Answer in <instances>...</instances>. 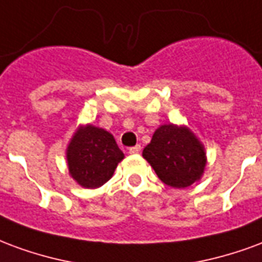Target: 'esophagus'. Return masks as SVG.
Here are the masks:
<instances>
[{"instance_id": "obj_1", "label": "esophagus", "mask_w": 262, "mask_h": 262, "mask_svg": "<svg viewBox=\"0 0 262 262\" xmlns=\"http://www.w3.org/2000/svg\"><path fill=\"white\" fill-rule=\"evenodd\" d=\"M141 149H142V148H141V145H135V146H133V148H129L128 152L131 155H137L141 152Z\"/></svg>"}]
</instances>
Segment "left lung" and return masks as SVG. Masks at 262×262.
I'll return each mask as SVG.
<instances>
[{
  "label": "left lung",
  "mask_w": 262,
  "mask_h": 262,
  "mask_svg": "<svg viewBox=\"0 0 262 262\" xmlns=\"http://www.w3.org/2000/svg\"><path fill=\"white\" fill-rule=\"evenodd\" d=\"M142 156L160 180L173 188H186L200 181L207 166L205 146L187 125H160Z\"/></svg>",
  "instance_id": "left-lung-1"
}]
</instances>
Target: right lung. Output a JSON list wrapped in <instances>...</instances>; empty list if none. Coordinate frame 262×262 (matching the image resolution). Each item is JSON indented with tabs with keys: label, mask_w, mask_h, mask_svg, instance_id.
Instances as JSON below:
<instances>
[{
	"label": "right lung",
	"mask_w": 262,
	"mask_h": 262,
	"mask_svg": "<svg viewBox=\"0 0 262 262\" xmlns=\"http://www.w3.org/2000/svg\"><path fill=\"white\" fill-rule=\"evenodd\" d=\"M66 156L70 176L83 188L102 187L124 159L112 134L92 124L76 128Z\"/></svg>",
	"instance_id": "add662e5"
}]
</instances>
